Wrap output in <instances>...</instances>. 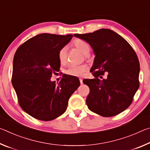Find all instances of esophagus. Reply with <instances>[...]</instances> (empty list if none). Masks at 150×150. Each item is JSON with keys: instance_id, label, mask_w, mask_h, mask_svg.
Returning <instances> with one entry per match:
<instances>
[{"instance_id": "1", "label": "esophagus", "mask_w": 150, "mask_h": 150, "mask_svg": "<svg viewBox=\"0 0 150 150\" xmlns=\"http://www.w3.org/2000/svg\"><path fill=\"white\" fill-rule=\"evenodd\" d=\"M79 81H80L81 84H83V79H79Z\"/></svg>"}]
</instances>
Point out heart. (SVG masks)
I'll return each mask as SVG.
<instances>
[{"label": "heart", "mask_w": 150, "mask_h": 150, "mask_svg": "<svg viewBox=\"0 0 150 150\" xmlns=\"http://www.w3.org/2000/svg\"><path fill=\"white\" fill-rule=\"evenodd\" d=\"M75 46L83 54L87 55L90 52V46L87 42L81 40H77L73 42ZM58 59L62 64H64L67 61V47H63L58 53ZM88 67L86 65H70L67 69V75L75 76V77H81L87 71Z\"/></svg>", "instance_id": "heart-1"}]
</instances>
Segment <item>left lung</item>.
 I'll list each match as a JSON object with an SVG mask.
<instances>
[{
	"label": "left lung",
	"mask_w": 150,
	"mask_h": 150,
	"mask_svg": "<svg viewBox=\"0 0 150 150\" xmlns=\"http://www.w3.org/2000/svg\"><path fill=\"white\" fill-rule=\"evenodd\" d=\"M73 35L88 43L95 55L91 69L95 78L84 83L90 88L86 99L88 108L104 117L125 110L139 85V63L133 48L109 29ZM105 73L107 76L104 78Z\"/></svg>",
	"instance_id": "1"
}]
</instances>
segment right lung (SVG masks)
Returning <instances> with one entry per match:
<instances>
[{
	"label": "right lung",
	"mask_w": 150,
	"mask_h": 150,
	"mask_svg": "<svg viewBox=\"0 0 150 150\" xmlns=\"http://www.w3.org/2000/svg\"><path fill=\"white\" fill-rule=\"evenodd\" d=\"M73 35L40 34L18 48L13 59L12 83L19 105L29 115L50 121L63 115L79 80L67 76L58 84L51 81L59 71L58 53Z\"/></svg>",
	"instance_id": "add662e5"
}]
</instances>
